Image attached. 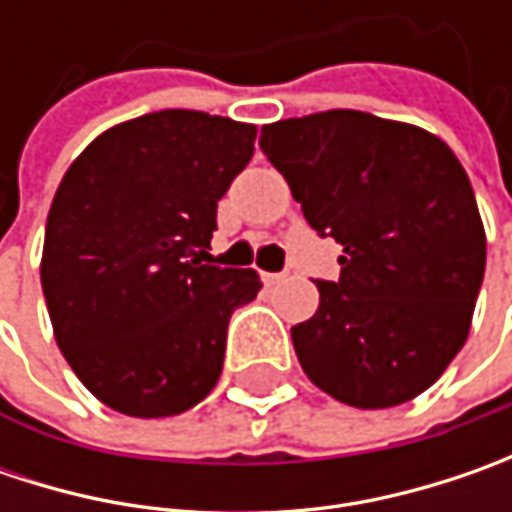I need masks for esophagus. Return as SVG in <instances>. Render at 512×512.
Returning a JSON list of instances; mask_svg holds the SVG:
<instances>
[{"mask_svg": "<svg viewBox=\"0 0 512 512\" xmlns=\"http://www.w3.org/2000/svg\"><path fill=\"white\" fill-rule=\"evenodd\" d=\"M262 279H265V285H279L285 276L282 273H262Z\"/></svg>", "mask_w": 512, "mask_h": 512, "instance_id": "obj_1", "label": "esophagus"}]
</instances>
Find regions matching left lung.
<instances>
[{
  "label": "left lung",
  "mask_w": 512,
  "mask_h": 512,
  "mask_svg": "<svg viewBox=\"0 0 512 512\" xmlns=\"http://www.w3.org/2000/svg\"><path fill=\"white\" fill-rule=\"evenodd\" d=\"M259 145L307 225L342 245L319 310L290 330L307 379L327 396L396 407L456 359L484 279L476 196L439 136L362 110L262 128Z\"/></svg>",
  "instance_id": "left-lung-1"
}]
</instances>
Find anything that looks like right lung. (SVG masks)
<instances>
[{"label": "right lung", "mask_w": 512, "mask_h": 512, "mask_svg": "<svg viewBox=\"0 0 512 512\" xmlns=\"http://www.w3.org/2000/svg\"><path fill=\"white\" fill-rule=\"evenodd\" d=\"M253 142L245 122L159 110L96 136L53 196L42 250L53 336L79 382L125 416L185 413L222 376L227 322L262 282L202 259Z\"/></svg>", "instance_id": "1"}]
</instances>
